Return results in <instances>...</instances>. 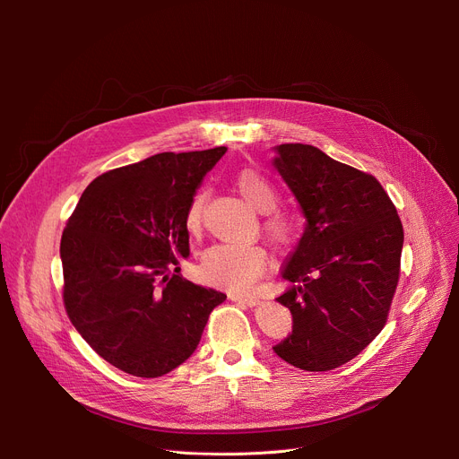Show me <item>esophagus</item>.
Returning <instances> with one entry per match:
<instances>
[{
  "label": "esophagus",
  "instance_id": "1",
  "mask_svg": "<svg viewBox=\"0 0 459 459\" xmlns=\"http://www.w3.org/2000/svg\"><path fill=\"white\" fill-rule=\"evenodd\" d=\"M230 301L234 303H239V305H247V307H255L258 305V299L256 298H247V296H238V294H230L229 296Z\"/></svg>",
  "mask_w": 459,
  "mask_h": 459
}]
</instances>
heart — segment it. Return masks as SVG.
Wrapping results in <instances>:
<instances>
[{"label":"heart","instance_id":"b5f03b06","mask_svg":"<svg viewBox=\"0 0 459 459\" xmlns=\"http://www.w3.org/2000/svg\"><path fill=\"white\" fill-rule=\"evenodd\" d=\"M238 191L242 197L256 210L268 212L277 204L275 186L255 169H244L234 178ZM203 221V191L195 193L186 210V229L189 232H199ZM266 229L277 244L284 246L294 236V221L284 213H270ZM266 251L258 246L244 244H215L208 247L201 258L199 273L213 286L225 290L246 294L253 290L258 279L266 270Z\"/></svg>","mask_w":459,"mask_h":459}]
</instances>
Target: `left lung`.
Listing matches in <instances>:
<instances>
[{
  "instance_id": "8db88e82",
  "label": "left lung",
  "mask_w": 459,
  "mask_h": 459,
  "mask_svg": "<svg viewBox=\"0 0 459 459\" xmlns=\"http://www.w3.org/2000/svg\"><path fill=\"white\" fill-rule=\"evenodd\" d=\"M273 165L305 217L277 301L292 333L273 351L296 368L325 372L363 351L387 322L400 275L403 229L381 184L312 144L275 147Z\"/></svg>"
}]
</instances>
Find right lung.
<instances>
[{
  "mask_svg": "<svg viewBox=\"0 0 459 459\" xmlns=\"http://www.w3.org/2000/svg\"><path fill=\"white\" fill-rule=\"evenodd\" d=\"M225 152H161L113 169L87 186L68 217L61 238L66 315L115 368L137 377L175 370L227 299L178 268L189 256V201Z\"/></svg>",
  "mask_w": 459,
  "mask_h": 459,
  "instance_id": "right-lung-1",
  "label": "right lung"
}]
</instances>
